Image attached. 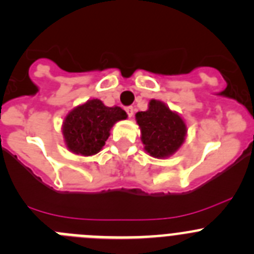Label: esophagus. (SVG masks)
I'll use <instances>...</instances> for the list:
<instances>
[{"label":"esophagus","mask_w":254,"mask_h":254,"mask_svg":"<svg viewBox=\"0 0 254 254\" xmlns=\"http://www.w3.org/2000/svg\"><path fill=\"white\" fill-rule=\"evenodd\" d=\"M125 111H127L129 118H131V116L134 115V108H132V106H127V108H125Z\"/></svg>","instance_id":"1"}]
</instances>
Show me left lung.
Here are the masks:
<instances>
[{
  "mask_svg": "<svg viewBox=\"0 0 254 254\" xmlns=\"http://www.w3.org/2000/svg\"><path fill=\"white\" fill-rule=\"evenodd\" d=\"M140 127L144 150L156 159H165L177 153L187 139L186 120L165 103L151 99L148 110L135 114Z\"/></svg>",
  "mask_w": 254,
  "mask_h": 254,
  "instance_id": "left-lung-1",
  "label": "left lung"
}]
</instances>
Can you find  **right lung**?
I'll return each mask as SVG.
<instances>
[{
    "label": "right lung",
    "instance_id": "right-lung-1",
    "mask_svg": "<svg viewBox=\"0 0 254 254\" xmlns=\"http://www.w3.org/2000/svg\"><path fill=\"white\" fill-rule=\"evenodd\" d=\"M127 114L119 106H106L99 99H90L75 106L64 118L61 131L71 153L81 156L98 154L110 136V130Z\"/></svg>",
    "mask_w": 254,
    "mask_h": 254
}]
</instances>
